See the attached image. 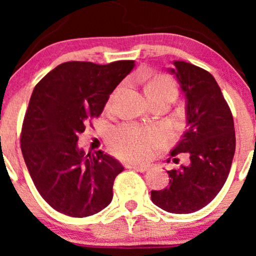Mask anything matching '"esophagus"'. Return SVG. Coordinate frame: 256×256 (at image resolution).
<instances>
[{
	"label": "esophagus",
	"instance_id": "1",
	"mask_svg": "<svg viewBox=\"0 0 256 256\" xmlns=\"http://www.w3.org/2000/svg\"><path fill=\"white\" fill-rule=\"evenodd\" d=\"M128 168V169H132V170H136V171H140V172H144V171H146L149 169L148 166H138V164H127V166H126Z\"/></svg>",
	"mask_w": 256,
	"mask_h": 256
}]
</instances>
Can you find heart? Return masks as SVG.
<instances>
[{
	"instance_id": "heart-1",
	"label": "heart",
	"mask_w": 256,
	"mask_h": 256,
	"mask_svg": "<svg viewBox=\"0 0 256 256\" xmlns=\"http://www.w3.org/2000/svg\"><path fill=\"white\" fill-rule=\"evenodd\" d=\"M146 93L150 100L160 96L176 98L178 88L172 79L160 74L149 80L146 85ZM162 138L163 135L158 129L136 124H124L112 132L110 144L121 158L138 162L148 160Z\"/></svg>"
}]
</instances>
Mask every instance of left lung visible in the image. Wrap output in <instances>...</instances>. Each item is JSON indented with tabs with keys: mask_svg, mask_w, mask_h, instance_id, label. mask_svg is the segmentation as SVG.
Here are the masks:
<instances>
[{
	"mask_svg": "<svg viewBox=\"0 0 256 256\" xmlns=\"http://www.w3.org/2000/svg\"><path fill=\"white\" fill-rule=\"evenodd\" d=\"M168 68L185 96L186 130L170 155L186 152L190 163L168 171L169 186L152 191L164 211L186 214L211 202L225 184L236 152L230 110L211 73L183 60ZM176 158H174V160Z\"/></svg>",
	"mask_w": 256,
	"mask_h": 256,
	"instance_id": "obj_1",
	"label": "left lung"
}]
</instances>
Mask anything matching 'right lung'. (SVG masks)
<instances>
[{
	"label": "right lung",
	"mask_w": 256,
	"mask_h": 256,
	"mask_svg": "<svg viewBox=\"0 0 256 256\" xmlns=\"http://www.w3.org/2000/svg\"><path fill=\"white\" fill-rule=\"evenodd\" d=\"M134 60L107 65L68 62L37 84L24 116L20 148L34 184L56 211L74 218L100 212L113 199L124 166L102 150L78 146L90 118L134 68Z\"/></svg>",
	"instance_id": "add662e5"
}]
</instances>
